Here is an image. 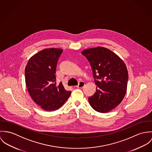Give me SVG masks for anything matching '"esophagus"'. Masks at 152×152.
I'll return each instance as SVG.
<instances>
[{
  "label": "esophagus",
  "mask_w": 152,
  "mask_h": 152,
  "mask_svg": "<svg viewBox=\"0 0 152 152\" xmlns=\"http://www.w3.org/2000/svg\"><path fill=\"white\" fill-rule=\"evenodd\" d=\"M84 84H84V82H82V81H81V82H79V84H78L77 86H76V87L77 88H83V87H84Z\"/></svg>",
  "instance_id": "34e87169"
}]
</instances>
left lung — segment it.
<instances>
[{
  "label": "left lung",
  "mask_w": 152,
  "mask_h": 152,
  "mask_svg": "<svg viewBox=\"0 0 152 152\" xmlns=\"http://www.w3.org/2000/svg\"><path fill=\"white\" fill-rule=\"evenodd\" d=\"M82 54L93 70L96 91L88 97L91 107L106 113L118 105L126 92L128 73L124 62L118 55L104 47L84 50Z\"/></svg>",
  "instance_id": "1"
}]
</instances>
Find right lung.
Listing matches in <instances>:
<instances>
[{"label":"right lung","mask_w":152,"mask_h":152,"mask_svg":"<svg viewBox=\"0 0 152 152\" xmlns=\"http://www.w3.org/2000/svg\"><path fill=\"white\" fill-rule=\"evenodd\" d=\"M62 51L54 48L42 50L30 58L25 69L28 91L33 101L45 111L59 109L71 94L62 82L55 83L56 65Z\"/></svg>","instance_id":"right-lung-1"}]
</instances>
